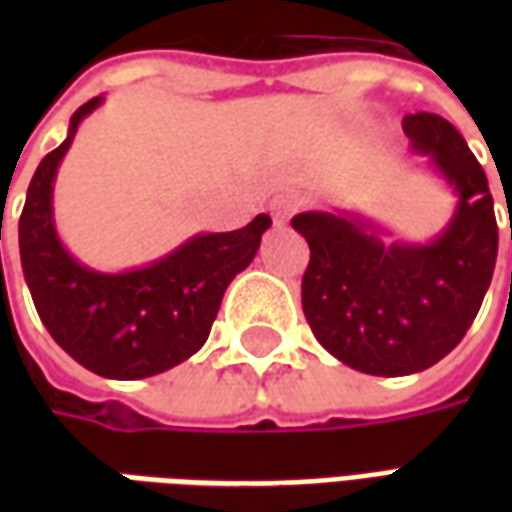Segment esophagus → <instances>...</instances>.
I'll return each instance as SVG.
<instances>
[{
  "instance_id": "esophagus-1",
  "label": "esophagus",
  "mask_w": 512,
  "mask_h": 512,
  "mask_svg": "<svg viewBox=\"0 0 512 512\" xmlns=\"http://www.w3.org/2000/svg\"><path fill=\"white\" fill-rule=\"evenodd\" d=\"M296 208H299V200L296 197H277V200L271 202V216H274V222L277 224H285L296 213Z\"/></svg>"
}]
</instances>
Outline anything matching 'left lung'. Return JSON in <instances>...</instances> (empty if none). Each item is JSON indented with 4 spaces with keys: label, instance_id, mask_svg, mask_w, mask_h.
<instances>
[{
    "label": "left lung",
    "instance_id": "obj_1",
    "mask_svg": "<svg viewBox=\"0 0 512 512\" xmlns=\"http://www.w3.org/2000/svg\"><path fill=\"white\" fill-rule=\"evenodd\" d=\"M403 131L458 194L444 233L386 244L381 227L348 211L290 222L310 244L301 307L312 334L367 376H411L450 354L480 312L499 249L494 197L466 139L430 112L403 117Z\"/></svg>",
    "mask_w": 512,
    "mask_h": 512
}]
</instances>
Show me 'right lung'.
Listing matches in <instances>:
<instances>
[{
  "mask_svg": "<svg viewBox=\"0 0 512 512\" xmlns=\"http://www.w3.org/2000/svg\"><path fill=\"white\" fill-rule=\"evenodd\" d=\"M101 101L73 112L65 142L35 169L18 219V246L35 310L62 351L95 376L134 381L200 351L224 290L252 263L271 219L260 213L233 233L194 235L167 257L123 274L73 260L54 227L51 191L76 128Z\"/></svg>",
  "mask_w": 512,
  "mask_h": 512,
  "instance_id": "obj_1",
  "label": "right lung"
}]
</instances>
